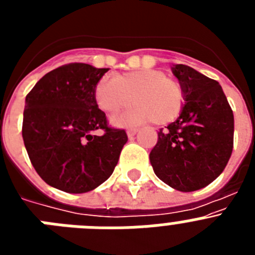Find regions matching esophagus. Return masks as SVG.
Wrapping results in <instances>:
<instances>
[{
  "mask_svg": "<svg viewBox=\"0 0 255 255\" xmlns=\"http://www.w3.org/2000/svg\"><path fill=\"white\" fill-rule=\"evenodd\" d=\"M136 132H138V130H136V129H128V130H126V134H128V136H129V138H132V136H134Z\"/></svg>",
  "mask_w": 255,
  "mask_h": 255,
  "instance_id": "1",
  "label": "esophagus"
}]
</instances>
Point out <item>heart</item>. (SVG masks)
<instances>
[{
    "label": "heart",
    "mask_w": 255,
    "mask_h": 255,
    "mask_svg": "<svg viewBox=\"0 0 255 255\" xmlns=\"http://www.w3.org/2000/svg\"><path fill=\"white\" fill-rule=\"evenodd\" d=\"M133 98L131 99V97ZM97 106L108 115L136 103L132 108L112 117L116 126H134L154 121L166 125L177 119L184 107V91L180 83L168 79L159 70H135L117 78L105 75L94 87Z\"/></svg>",
    "instance_id": "heart-1"
}]
</instances>
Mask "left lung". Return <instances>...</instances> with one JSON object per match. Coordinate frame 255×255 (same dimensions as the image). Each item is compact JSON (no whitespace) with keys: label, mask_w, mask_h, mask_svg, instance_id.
<instances>
[{"label":"left lung","mask_w":255,"mask_h":255,"mask_svg":"<svg viewBox=\"0 0 255 255\" xmlns=\"http://www.w3.org/2000/svg\"><path fill=\"white\" fill-rule=\"evenodd\" d=\"M185 105L176 121L158 131L149 154L153 171L179 191L204 188L226 167L234 147V114L218 82L175 65Z\"/></svg>","instance_id":"8db88e82"}]
</instances>
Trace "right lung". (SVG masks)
<instances>
[{
  "label": "right lung",
  "instance_id": "add662e5",
  "mask_svg": "<svg viewBox=\"0 0 255 255\" xmlns=\"http://www.w3.org/2000/svg\"><path fill=\"white\" fill-rule=\"evenodd\" d=\"M108 69L67 64L40 79L25 98L22 139L33 167L48 185L87 193L111 176L125 130L114 129L94 100V87ZM102 129V135L94 131Z\"/></svg>",
  "mask_w": 255,
  "mask_h": 255
}]
</instances>
